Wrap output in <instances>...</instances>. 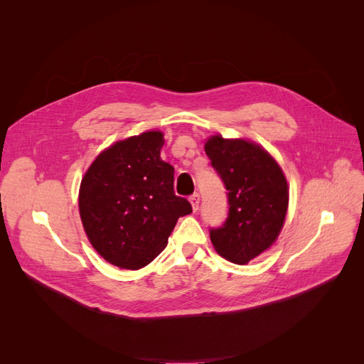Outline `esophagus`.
I'll return each mask as SVG.
<instances>
[{
    "instance_id": "34e87169",
    "label": "esophagus",
    "mask_w": 364,
    "mask_h": 364,
    "mask_svg": "<svg viewBox=\"0 0 364 364\" xmlns=\"http://www.w3.org/2000/svg\"><path fill=\"white\" fill-rule=\"evenodd\" d=\"M188 200H190V203H192L193 211H198V208H199V202H200V196H199V193H193L192 196L188 198Z\"/></svg>"
}]
</instances>
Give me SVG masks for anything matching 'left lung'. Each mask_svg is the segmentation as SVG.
<instances>
[{
	"instance_id": "8db88e82",
	"label": "left lung",
	"mask_w": 364,
	"mask_h": 364,
	"mask_svg": "<svg viewBox=\"0 0 364 364\" xmlns=\"http://www.w3.org/2000/svg\"><path fill=\"white\" fill-rule=\"evenodd\" d=\"M205 151L228 198L227 218L209 236L221 257L246 264L276 242L288 211V183L270 153L252 141L213 136Z\"/></svg>"
}]
</instances>
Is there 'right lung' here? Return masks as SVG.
Instances as JSON below:
<instances>
[{"label":"right lung","mask_w":364,"mask_h":364,"mask_svg":"<svg viewBox=\"0 0 364 364\" xmlns=\"http://www.w3.org/2000/svg\"><path fill=\"white\" fill-rule=\"evenodd\" d=\"M164 134L147 131L103 150L81 181L84 230L106 261L139 270L168 243L177 220L192 213L174 193V168L161 159Z\"/></svg>","instance_id":"obj_1"}]
</instances>
